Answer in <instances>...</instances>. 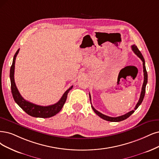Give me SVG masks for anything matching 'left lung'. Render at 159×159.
Returning a JSON list of instances; mask_svg holds the SVG:
<instances>
[{"label": "left lung", "instance_id": "8db88e82", "mask_svg": "<svg viewBox=\"0 0 159 159\" xmlns=\"http://www.w3.org/2000/svg\"><path fill=\"white\" fill-rule=\"evenodd\" d=\"M132 50H133V52L135 53V54L137 55L138 57H139L141 60L143 61V75H144V80H143V86H142V92H141V94H140V97L139 99V101L137 103L136 107L134 108V110H132L130 112L127 113L125 115H123L122 116H117V117H111V116H109L107 115H105L102 113H101L100 112H99L98 111H97L96 109H94L92 105V108L93 110V111L96 113V115H98L99 117H101L102 119L105 120H107V121H110V122H120L122 120H124L125 119H126L127 118H128L129 116H130L132 113H134L135 110H136L138 107L140 105V104L142 103V102L143 100V98L145 96V87H146V84L148 83V73H147V70H146V68H145V60L142 54V53L139 50V49L138 48V47L136 45H132ZM89 96H90V103H91V96L90 94L89 93Z\"/></svg>", "mask_w": 159, "mask_h": 159}]
</instances>
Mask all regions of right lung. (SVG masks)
Listing matches in <instances>:
<instances>
[{"label":"right lung","mask_w":159,"mask_h":159,"mask_svg":"<svg viewBox=\"0 0 159 159\" xmlns=\"http://www.w3.org/2000/svg\"><path fill=\"white\" fill-rule=\"evenodd\" d=\"M20 49L17 50L13 58V61L10 70V78L11 82V90L12 96L14 98L16 103L25 111L29 115L34 117H39V118H49L58 113L62 109L63 105L66 103L67 98L69 92L72 89L73 86L67 89L63 95L56 103L54 105H48V106H40L33 103L29 102L23 98L17 90L15 80H14V69H15V61L16 57L18 54Z\"/></svg>","instance_id":"right-lung-1"}]
</instances>
